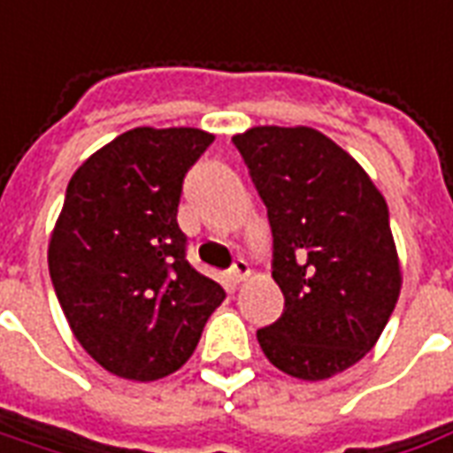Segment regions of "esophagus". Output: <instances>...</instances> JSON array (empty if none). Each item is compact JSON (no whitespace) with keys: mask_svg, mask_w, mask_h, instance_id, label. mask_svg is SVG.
<instances>
[{"mask_svg":"<svg viewBox=\"0 0 453 453\" xmlns=\"http://www.w3.org/2000/svg\"><path fill=\"white\" fill-rule=\"evenodd\" d=\"M249 275H250V265L243 258H239L236 263H234V265H231V270H229L231 282H243V280H246Z\"/></svg>","mask_w":453,"mask_h":453,"instance_id":"1","label":"esophagus"}]
</instances>
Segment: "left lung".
Here are the masks:
<instances>
[{"instance_id": "obj_1", "label": "left lung", "mask_w": 453, "mask_h": 453, "mask_svg": "<svg viewBox=\"0 0 453 453\" xmlns=\"http://www.w3.org/2000/svg\"><path fill=\"white\" fill-rule=\"evenodd\" d=\"M267 207L285 311L260 328L285 374L323 381L357 365L395 309L401 260L374 180L323 132L258 125L231 137Z\"/></svg>"}]
</instances>
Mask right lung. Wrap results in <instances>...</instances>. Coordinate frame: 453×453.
<instances>
[{
	"instance_id": "right-lung-1",
	"label": "right lung",
	"mask_w": 453,
	"mask_h": 453,
	"mask_svg": "<svg viewBox=\"0 0 453 453\" xmlns=\"http://www.w3.org/2000/svg\"><path fill=\"white\" fill-rule=\"evenodd\" d=\"M214 134L134 127L74 171L48 246L59 306L105 372L154 381L193 355L224 289L186 260L178 203Z\"/></svg>"
}]
</instances>
